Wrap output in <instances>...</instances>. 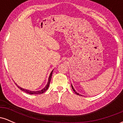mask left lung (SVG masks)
<instances>
[{
    "mask_svg": "<svg viewBox=\"0 0 123 123\" xmlns=\"http://www.w3.org/2000/svg\"><path fill=\"white\" fill-rule=\"evenodd\" d=\"M71 86H72V89H73V91H74V92H75L76 94H77V95H79V93H77V92H76V91H75V90H74V88H73V86H72V85H71Z\"/></svg>",
    "mask_w": 123,
    "mask_h": 123,
    "instance_id": "1",
    "label": "left lung"
}]
</instances>
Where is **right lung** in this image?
<instances>
[{
	"instance_id": "add662e5",
	"label": "right lung",
	"mask_w": 123,
	"mask_h": 123,
	"mask_svg": "<svg viewBox=\"0 0 123 123\" xmlns=\"http://www.w3.org/2000/svg\"><path fill=\"white\" fill-rule=\"evenodd\" d=\"M53 70L51 71V72L50 74V76H49V80H48V82H47V85L45 86L44 88L43 89H42V90H40V91H30V90H26V89H24V88H21V87H19V86H17V84H16V85L17 86V87L19 89H20V90H22V91H24V92H25L28 93V94H43V92H44L45 91H46V90H47V89L49 88V85H50V83L51 79V76H52V74H53Z\"/></svg>"
}]
</instances>
